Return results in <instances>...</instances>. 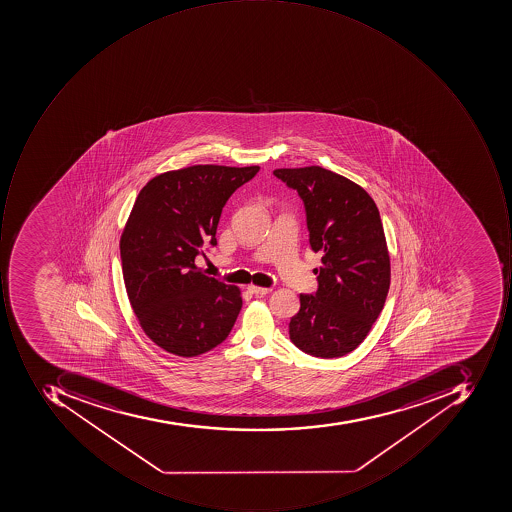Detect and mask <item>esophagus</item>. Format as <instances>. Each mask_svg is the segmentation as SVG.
I'll use <instances>...</instances> for the list:
<instances>
[{
	"mask_svg": "<svg viewBox=\"0 0 512 512\" xmlns=\"http://www.w3.org/2000/svg\"><path fill=\"white\" fill-rule=\"evenodd\" d=\"M248 291L251 292V294L255 295H266L269 294V292L272 291L271 288H261V286H255V284H251V286H248Z\"/></svg>",
	"mask_w": 512,
	"mask_h": 512,
	"instance_id": "1",
	"label": "esophagus"
}]
</instances>
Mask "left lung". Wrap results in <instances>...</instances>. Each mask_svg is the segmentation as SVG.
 <instances>
[{"instance_id": "left-lung-1", "label": "left lung", "mask_w": 512, "mask_h": 512, "mask_svg": "<svg viewBox=\"0 0 512 512\" xmlns=\"http://www.w3.org/2000/svg\"><path fill=\"white\" fill-rule=\"evenodd\" d=\"M303 200L309 243L321 252L314 295H300L289 337L306 354L343 357L380 315L391 284V258L377 204L365 189L320 166L275 169Z\"/></svg>"}]
</instances>
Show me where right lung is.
<instances>
[{
	"label": "right lung",
	"mask_w": 512,
	"mask_h": 512,
	"mask_svg": "<svg viewBox=\"0 0 512 512\" xmlns=\"http://www.w3.org/2000/svg\"><path fill=\"white\" fill-rule=\"evenodd\" d=\"M258 171L195 164L157 175L138 194L120 240L124 286L141 329L163 351L197 357L231 332L241 291L204 275L195 257L217 244L224 204Z\"/></svg>",
	"instance_id": "add662e5"
}]
</instances>
